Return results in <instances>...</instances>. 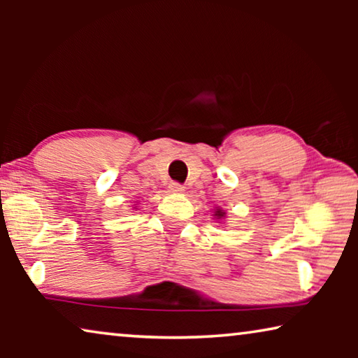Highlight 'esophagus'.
<instances>
[{
	"instance_id": "34e87169",
	"label": "esophagus",
	"mask_w": 358,
	"mask_h": 358,
	"mask_svg": "<svg viewBox=\"0 0 358 358\" xmlns=\"http://www.w3.org/2000/svg\"><path fill=\"white\" fill-rule=\"evenodd\" d=\"M169 189H171L172 192H183L185 191V186L177 183V181H173V183L169 185Z\"/></svg>"
}]
</instances>
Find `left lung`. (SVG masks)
Returning <instances> with one entry per match:
<instances>
[{
  "mask_svg": "<svg viewBox=\"0 0 358 358\" xmlns=\"http://www.w3.org/2000/svg\"><path fill=\"white\" fill-rule=\"evenodd\" d=\"M216 216H217V217H222V216H224L222 210H217V211H216Z\"/></svg>",
  "mask_w": 358,
  "mask_h": 358,
  "instance_id": "left-lung-1",
  "label": "left lung"
}]
</instances>
